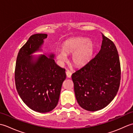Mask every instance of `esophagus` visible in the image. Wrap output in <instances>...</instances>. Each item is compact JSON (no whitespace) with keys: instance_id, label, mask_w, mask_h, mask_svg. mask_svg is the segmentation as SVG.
Segmentation results:
<instances>
[{"instance_id":"esophagus-1","label":"esophagus","mask_w":133,"mask_h":133,"mask_svg":"<svg viewBox=\"0 0 133 133\" xmlns=\"http://www.w3.org/2000/svg\"><path fill=\"white\" fill-rule=\"evenodd\" d=\"M66 75L67 77L68 78H71V72H70V71H69V70H67L66 72Z\"/></svg>"}]
</instances>
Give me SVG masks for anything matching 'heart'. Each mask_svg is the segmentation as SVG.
Wrapping results in <instances>:
<instances>
[{"label": "heart", "mask_w": 133, "mask_h": 133, "mask_svg": "<svg viewBox=\"0 0 133 133\" xmlns=\"http://www.w3.org/2000/svg\"><path fill=\"white\" fill-rule=\"evenodd\" d=\"M95 49L94 44L86 38H73L64 42L62 50L56 53V58L61 62L66 59V54H71L72 63L77 67L86 65L91 60Z\"/></svg>", "instance_id": "obj_1"}]
</instances>
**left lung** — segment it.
Here are the masks:
<instances>
[{"label":"left lung","mask_w":133,"mask_h":133,"mask_svg":"<svg viewBox=\"0 0 133 133\" xmlns=\"http://www.w3.org/2000/svg\"><path fill=\"white\" fill-rule=\"evenodd\" d=\"M102 35L99 52L71 76L78 104L90 111L108 105L116 96L120 85L121 65L117 48L112 41Z\"/></svg>","instance_id":"left-lung-1"}]
</instances>
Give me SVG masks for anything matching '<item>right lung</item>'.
Returning a JSON list of instances; mask_svg holds the SVG:
<instances>
[{"label": "right lung", "instance_id": "obj_1", "mask_svg": "<svg viewBox=\"0 0 133 133\" xmlns=\"http://www.w3.org/2000/svg\"><path fill=\"white\" fill-rule=\"evenodd\" d=\"M45 34L32 35L20 49L16 59L15 81L16 90L26 105L34 111L47 112L57 105L65 69L55 63L54 55L34 60L32 53L40 50Z\"/></svg>", "mask_w": 133, "mask_h": 133}]
</instances>
